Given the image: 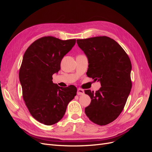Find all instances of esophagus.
<instances>
[{
    "label": "esophagus",
    "mask_w": 152,
    "mask_h": 152,
    "mask_svg": "<svg viewBox=\"0 0 152 152\" xmlns=\"http://www.w3.org/2000/svg\"><path fill=\"white\" fill-rule=\"evenodd\" d=\"M84 94V91L81 89H77V94L78 95H83Z\"/></svg>",
    "instance_id": "esophagus-1"
}]
</instances>
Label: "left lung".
<instances>
[{
	"label": "left lung",
	"mask_w": 152,
	"mask_h": 152,
	"mask_svg": "<svg viewBox=\"0 0 152 152\" xmlns=\"http://www.w3.org/2000/svg\"><path fill=\"white\" fill-rule=\"evenodd\" d=\"M77 43L88 58L87 77L102 86L95 93L85 90L91 99L85 113L93 122L105 126L119 116L131 92V60L121 45L107 36L77 39Z\"/></svg>",
	"instance_id": "1"
}]
</instances>
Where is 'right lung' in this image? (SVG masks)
<instances>
[{
  "mask_svg": "<svg viewBox=\"0 0 152 152\" xmlns=\"http://www.w3.org/2000/svg\"><path fill=\"white\" fill-rule=\"evenodd\" d=\"M75 42V39L43 37L30 45L23 58L19 72L23 98L32 117L45 125L60 121L77 94L75 86L61 87L52 80L53 75L60 70L63 58Z\"/></svg>",
  "mask_w": 152,
  "mask_h": 152,
  "instance_id": "obj_1",
  "label": "right lung"
}]
</instances>
